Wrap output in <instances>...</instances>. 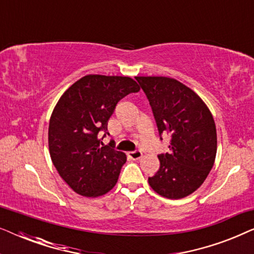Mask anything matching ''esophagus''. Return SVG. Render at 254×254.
I'll list each match as a JSON object with an SVG mask.
<instances>
[{
    "instance_id": "obj_1",
    "label": "esophagus",
    "mask_w": 254,
    "mask_h": 254,
    "mask_svg": "<svg viewBox=\"0 0 254 254\" xmlns=\"http://www.w3.org/2000/svg\"><path fill=\"white\" fill-rule=\"evenodd\" d=\"M127 156L133 161H136V159H140L142 157V151L135 150V151H129L127 152Z\"/></svg>"
}]
</instances>
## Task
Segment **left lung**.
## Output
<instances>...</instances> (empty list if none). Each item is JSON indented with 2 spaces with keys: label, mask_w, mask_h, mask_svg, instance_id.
Listing matches in <instances>:
<instances>
[{
  "label": "left lung",
  "mask_w": 254,
  "mask_h": 254,
  "mask_svg": "<svg viewBox=\"0 0 254 254\" xmlns=\"http://www.w3.org/2000/svg\"><path fill=\"white\" fill-rule=\"evenodd\" d=\"M150 104L158 133H169L170 151L158 155L151 189L168 199H183L199 189L213 168L217 150L214 118L192 89L164 76H136Z\"/></svg>",
  "instance_id": "left-lung-1"
}]
</instances>
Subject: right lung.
<instances>
[{
  "label": "right lung",
  "mask_w": 254,
  "mask_h": 254,
  "mask_svg": "<svg viewBox=\"0 0 254 254\" xmlns=\"http://www.w3.org/2000/svg\"><path fill=\"white\" fill-rule=\"evenodd\" d=\"M137 91V83L126 76L86 75L55 105L48 127L51 158L61 178L79 195L100 196L116 186L127 157L112 144L100 147V131L109 134L107 121L118 102Z\"/></svg>",
  "instance_id": "right-lung-1"
}]
</instances>
